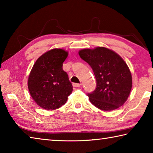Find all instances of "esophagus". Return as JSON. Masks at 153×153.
I'll use <instances>...</instances> for the list:
<instances>
[{
  "label": "esophagus",
  "instance_id": "esophagus-1",
  "mask_svg": "<svg viewBox=\"0 0 153 153\" xmlns=\"http://www.w3.org/2000/svg\"><path fill=\"white\" fill-rule=\"evenodd\" d=\"M80 86H81V84H77V83H74V84H73L74 87H80Z\"/></svg>",
  "mask_w": 153,
  "mask_h": 153
}]
</instances>
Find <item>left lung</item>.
I'll return each mask as SVG.
<instances>
[{"mask_svg":"<svg viewBox=\"0 0 153 153\" xmlns=\"http://www.w3.org/2000/svg\"><path fill=\"white\" fill-rule=\"evenodd\" d=\"M79 55L90 65L97 79V88L88 94L90 102L99 109H117L128 99L132 87V77L128 65L115 51L97 46L84 48Z\"/></svg>","mask_w":153,"mask_h":153,"instance_id":"left-lung-1","label":"left lung"}]
</instances>
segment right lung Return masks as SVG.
Returning <instances> with one entry per match:
<instances>
[{
  "label": "right lung",
  "instance_id": "1",
  "mask_svg": "<svg viewBox=\"0 0 153 153\" xmlns=\"http://www.w3.org/2000/svg\"><path fill=\"white\" fill-rule=\"evenodd\" d=\"M68 52L53 48L46 52L35 62L27 80L30 94L39 107L55 110L65 104L73 86L63 63Z\"/></svg>",
  "mask_w": 153,
  "mask_h": 153
}]
</instances>
